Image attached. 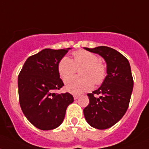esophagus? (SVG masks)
<instances>
[{
    "instance_id": "esophagus-1",
    "label": "esophagus",
    "mask_w": 149,
    "mask_h": 149,
    "mask_svg": "<svg viewBox=\"0 0 149 149\" xmlns=\"http://www.w3.org/2000/svg\"><path fill=\"white\" fill-rule=\"evenodd\" d=\"M73 97H74V100H77V98L79 97V95H77V94H74Z\"/></svg>"
}]
</instances>
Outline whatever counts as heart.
I'll use <instances>...</instances> for the list:
<instances>
[{
  "label": "heart",
  "mask_w": 149,
  "mask_h": 149,
  "mask_svg": "<svg viewBox=\"0 0 149 149\" xmlns=\"http://www.w3.org/2000/svg\"><path fill=\"white\" fill-rule=\"evenodd\" d=\"M74 60L64 56L58 64V72L64 81L73 75L77 68L83 67L80 72L81 77H74L66 81L65 89L72 94H81L92 89L94 84L100 85L107 77V68L99 61L97 55L77 50L73 52Z\"/></svg>",
  "instance_id": "obj_1"
}]
</instances>
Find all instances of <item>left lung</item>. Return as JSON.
Here are the masks:
<instances>
[{"label": "left lung", "mask_w": 149, "mask_h": 149, "mask_svg": "<svg viewBox=\"0 0 149 149\" xmlns=\"http://www.w3.org/2000/svg\"><path fill=\"white\" fill-rule=\"evenodd\" d=\"M84 49L100 55L107 63V75L97 90L88 94L89 104L83 110L90 126L106 130L120 121L129 107L133 89L131 68L127 58L112 48L98 46Z\"/></svg>", "instance_id": "obj_1"}]
</instances>
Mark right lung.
I'll return each instance as SVG.
<instances>
[{"mask_svg": "<svg viewBox=\"0 0 149 149\" xmlns=\"http://www.w3.org/2000/svg\"><path fill=\"white\" fill-rule=\"evenodd\" d=\"M71 48L45 49L29 57L18 76L20 107L33 126L42 130L59 126L68 106L73 103L69 93L57 94L64 86L58 72V64Z\"/></svg>", "mask_w": 149, "mask_h": 149, "instance_id": "obj_1", "label": "right lung"}]
</instances>
